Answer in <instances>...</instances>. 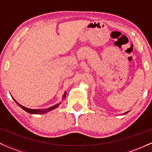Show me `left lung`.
Wrapping results in <instances>:
<instances>
[{"mask_svg": "<svg viewBox=\"0 0 152 152\" xmlns=\"http://www.w3.org/2000/svg\"><path fill=\"white\" fill-rule=\"evenodd\" d=\"M127 113H128V112H126V113H125V114H127Z\"/></svg>", "mask_w": 152, "mask_h": 152, "instance_id": "obj_1", "label": "left lung"}]
</instances>
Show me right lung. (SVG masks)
Returning a JSON list of instances; mask_svg holds the SVG:
<instances>
[{
  "label": "right lung",
  "instance_id": "1",
  "mask_svg": "<svg viewBox=\"0 0 152 152\" xmlns=\"http://www.w3.org/2000/svg\"><path fill=\"white\" fill-rule=\"evenodd\" d=\"M66 95V92H65V93H64V96H63V99L65 98ZM12 98H13V99L15 101V103H16V104H18V105L20 106V108H22L23 109L25 110L26 111H27V112L29 113V114H45V113H47V112H48V111H52V110L55 109L56 108L58 107V106L60 105V104H61V103H59V104H56L55 106H51V107L48 108V109H28V108H26V107H25V106L20 105L19 103L17 102L16 101H15V99H13V97H12Z\"/></svg>",
  "mask_w": 152,
  "mask_h": 152
}]
</instances>
